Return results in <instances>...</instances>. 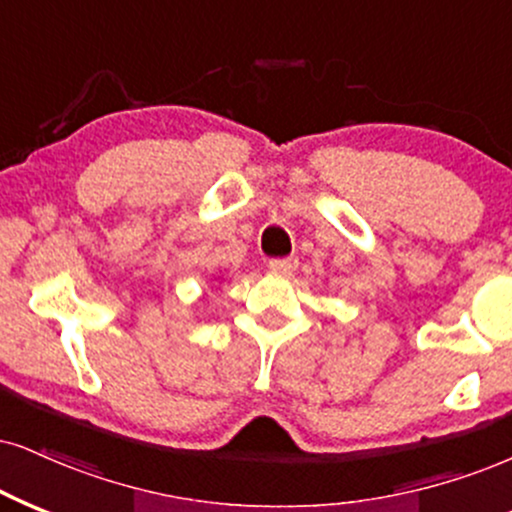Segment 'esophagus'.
Returning a JSON list of instances; mask_svg holds the SVG:
<instances>
[{"label": "esophagus", "instance_id": "obj_1", "mask_svg": "<svg viewBox=\"0 0 512 512\" xmlns=\"http://www.w3.org/2000/svg\"><path fill=\"white\" fill-rule=\"evenodd\" d=\"M296 266H299V261H296L294 256H289V258H273V261L268 263L270 273H275V275H292L294 270H296Z\"/></svg>", "mask_w": 512, "mask_h": 512}]
</instances>
